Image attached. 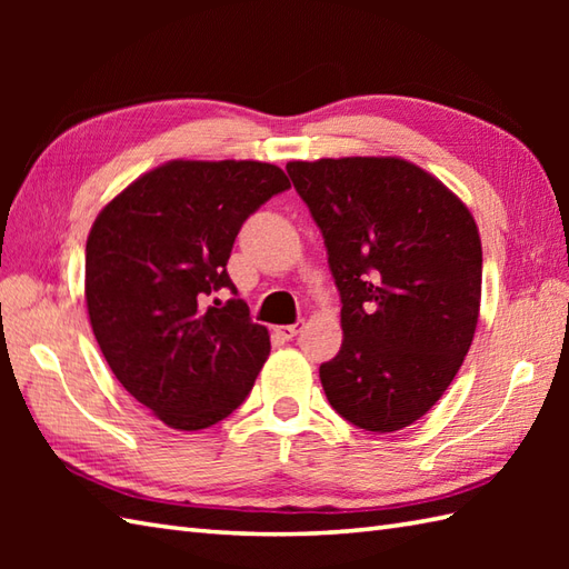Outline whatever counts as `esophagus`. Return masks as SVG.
I'll return each instance as SVG.
<instances>
[{"instance_id":"obj_1","label":"esophagus","mask_w":569,"mask_h":569,"mask_svg":"<svg viewBox=\"0 0 569 569\" xmlns=\"http://www.w3.org/2000/svg\"><path fill=\"white\" fill-rule=\"evenodd\" d=\"M303 328H306V322L298 320V322H293V325H281V328H278V335H283L286 340H293L296 335L303 332Z\"/></svg>"}]
</instances>
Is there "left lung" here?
<instances>
[{
  "label": "left lung",
  "mask_w": 569,
  "mask_h": 569,
  "mask_svg": "<svg viewBox=\"0 0 569 569\" xmlns=\"http://www.w3.org/2000/svg\"><path fill=\"white\" fill-rule=\"evenodd\" d=\"M342 300L345 340L320 367L330 406L371 432L422 418L475 340L481 239L452 190L396 156L291 161Z\"/></svg>",
  "instance_id": "8db88e82"
}]
</instances>
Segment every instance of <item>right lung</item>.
<instances>
[{
    "instance_id": "obj_1",
    "label": "right lung",
    "mask_w": 569,
    "mask_h": 569,
    "mask_svg": "<svg viewBox=\"0 0 569 569\" xmlns=\"http://www.w3.org/2000/svg\"><path fill=\"white\" fill-rule=\"evenodd\" d=\"M291 188L261 161H168L107 202L84 247V300L119 383L176 430L224 420L271 352L227 273L251 212ZM229 290L227 305L209 296Z\"/></svg>"
}]
</instances>
